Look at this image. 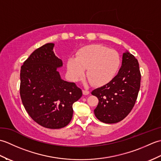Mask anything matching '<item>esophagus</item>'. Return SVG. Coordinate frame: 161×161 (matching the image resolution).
I'll list each match as a JSON object with an SVG mask.
<instances>
[{
	"label": "esophagus",
	"mask_w": 161,
	"mask_h": 161,
	"mask_svg": "<svg viewBox=\"0 0 161 161\" xmlns=\"http://www.w3.org/2000/svg\"><path fill=\"white\" fill-rule=\"evenodd\" d=\"M82 93L84 95H88L89 94V91H88V90H82Z\"/></svg>",
	"instance_id": "34e87169"
}]
</instances>
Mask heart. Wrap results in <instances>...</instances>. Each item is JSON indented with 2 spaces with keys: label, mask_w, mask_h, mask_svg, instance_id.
Instances as JSON below:
<instances>
[{
  "label": "heart",
  "mask_w": 161,
  "mask_h": 161,
  "mask_svg": "<svg viewBox=\"0 0 161 161\" xmlns=\"http://www.w3.org/2000/svg\"><path fill=\"white\" fill-rule=\"evenodd\" d=\"M120 62L117 51L101 45H90L79 50L75 58H69L66 68L72 81H75L82 77L86 69V75L92 84L102 86L115 77Z\"/></svg>",
  "instance_id": "obj_1"
}]
</instances>
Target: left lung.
Returning <instances> with one entry per match:
<instances>
[{
	"label": "left lung",
	"instance_id": "1",
	"mask_svg": "<svg viewBox=\"0 0 161 161\" xmlns=\"http://www.w3.org/2000/svg\"><path fill=\"white\" fill-rule=\"evenodd\" d=\"M141 80L138 61L126 51L123 53L122 66L117 75L107 84L91 92L99 100L94 110L99 120L114 124L126 118L137 100Z\"/></svg>",
	"mask_w": 161,
	"mask_h": 161
}]
</instances>
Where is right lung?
Here are the masks:
<instances>
[{"label": "right lung", "instance_id": "right-lung-1", "mask_svg": "<svg viewBox=\"0 0 161 161\" xmlns=\"http://www.w3.org/2000/svg\"><path fill=\"white\" fill-rule=\"evenodd\" d=\"M54 44L35 50L20 68V95L26 111L43 127L61 129L69 124L73 104L82 95L73 82L61 80L57 68L62 61L53 52Z\"/></svg>", "mask_w": 161, "mask_h": 161}]
</instances>
